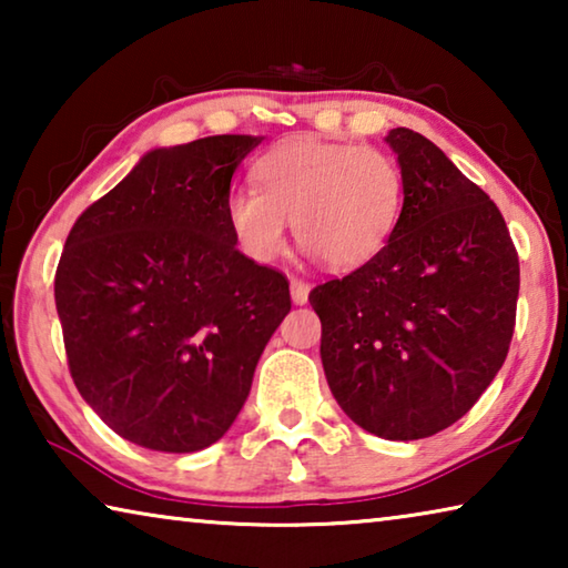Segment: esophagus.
Segmentation results:
<instances>
[{
	"label": "esophagus",
	"mask_w": 568,
	"mask_h": 568,
	"mask_svg": "<svg viewBox=\"0 0 568 568\" xmlns=\"http://www.w3.org/2000/svg\"><path fill=\"white\" fill-rule=\"evenodd\" d=\"M307 293H311V283L301 281V277H291V295L295 305H305Z\"/></svg>",
	"instance_id": "1"
}]
</instances>
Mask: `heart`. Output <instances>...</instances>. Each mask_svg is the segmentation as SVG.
I'll list each match as a JSON object with an SVG mask.
<instances>
[{
	"mask_svg": "<svg viewBox=\"0 0 568 568\" xmlns=\"http://www.w3.org/2000/svg\"><path fill=\"white\" fill-rule=\"evenodd\" d=\"M257 187H233L227 227L247 257L271 263L297 240L333 271H355L386 247L403 205V172L388 152L353 142L291 140L255 165Z\"/></svg>",
	"mask_w": 568,
	"mask_h": 568,
	"instance_id": "1",
	"label": "heart"
}]
</instances>
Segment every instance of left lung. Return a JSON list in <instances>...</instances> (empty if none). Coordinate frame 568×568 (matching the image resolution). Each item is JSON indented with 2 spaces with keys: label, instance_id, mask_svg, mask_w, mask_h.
I'll return each mask as SVG.
<instances>
[{
  "label": "left lung",
  "instance_id": "left-lung-1",
  "mask_svg": "<svg viewBox=\"0 0 568 568\" xmlns=\"http://www.w3.org/2000/svg\"><path fill=\"white\" fill-rule=\"evenodd\" d=\"M403 207L386 247L313 287L331 393L353 423L418 440L474 408L506 361L518 253L504 215L444 150L408 128L386 138Z\"/></svg>",
  "mask_w": 568,
  "mask_h": 568
}]
</instances>
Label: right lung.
<instances>
[{
  "mask_svg": "<svg viewBox=\"0 0 568 568\" xmlns=\"http://www.w3.org/2000/svg\"><path fill=\"white\" fill-rule=\"evenodd\" d=\"M257 142L152 150L67 235L54 303L72 381L132 444L192 454L223 438L291 311L287 277L240 253L225 217Z\"/></svg>",
  "mask_w": 568,
  "mask_h": 568,
  "instance_id": "obj_1",
  "label": "right lung"
}]
</instances>
